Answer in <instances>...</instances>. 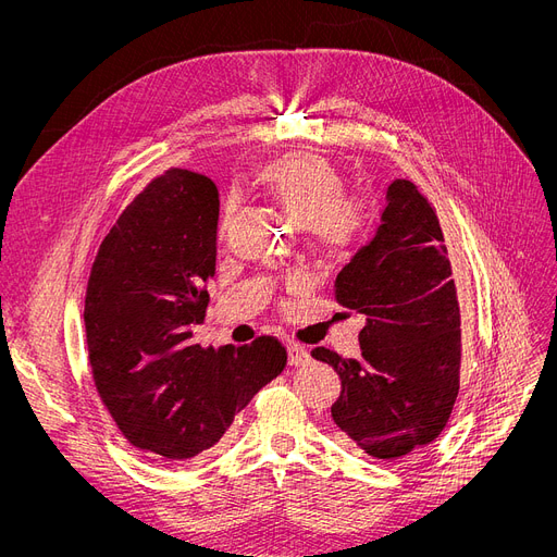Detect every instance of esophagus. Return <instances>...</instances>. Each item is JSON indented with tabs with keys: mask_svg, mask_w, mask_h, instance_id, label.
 Wrapping results in <instances>:
<instances>
[{
	"mask_svg": "<svg viewBox=\"0 0 557 557\" xmlns=\"http://www.w3.org/2000/svg\"><path fill=\"white\" fill-rule=\"evenodd\" d=\"M288 363L290 366H307L309 361H311V357H309V349L307 347H302L300 343H288Z\"/></svg>",
	"mask_w": 557,
	"mask_h": 557,
	"instance_id": "1",
	"label": "esophagus"
}]
</instances>
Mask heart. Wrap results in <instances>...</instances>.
<instances>
[{"mask_svg":"<svg viewBox=\"0 0 557 557\" xmlns=\"http://www.w3.org/2000/svg\"><path fill=\"white\" fill-rule=\"evenodd\" d=\"M257 187L294 216L309 242L327 252L355 246L372 223L363 196L343 189L341 169L320 153H284L255 171ZM230 214L223 216L227 230Z\"/></svg>","mask_w":557,"mask_h":557,"instance_id":"1","label":"heart"}]
</instances>
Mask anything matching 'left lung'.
<instances>
[{
	"label": "left lung",
	"mask_w": 557,
	"mask_h": 557,
	"mask_svg": "<svg viewBox=\"0 0 557 557\" xmlns=\"http://www.w3.org/2000/svg\"><path fill=\"white\" fill-rule=\"evenodd\" d=\"M386 208L334 282V300L366 315L361 357L327 347L311 357L341 376L332 418L341 441L379 460L431 445L460 391L458 271L429 198L411 181L388 187Z\"/></svg>",
	"instance_id": "8db88e82"
}]
</instances>
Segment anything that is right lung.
Masks as SVG:
<instances>
[{"mask_svg": "<svg viewBox=\"0 0 557 557\" xmlns=\"http://www.w3.org/2000/svg\"><path fill=\"white\" fill-rule=\"evenodd\" d=\"M216 227V185L173 166L110 227L85 288L95 388L126 441L164 462L214 447L286 366L275 336L216 349L191 343L208 313Z\"/></svg>", "mask_w": 557, "mask_h": 557, "instance_id": "add662e5", "label": "right lung"}]
</instances>
